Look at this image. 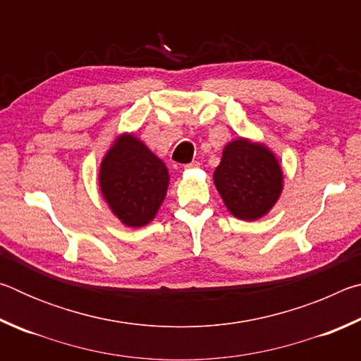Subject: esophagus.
<instances>
[{
  "mask_svg": "<svg viewBox=\"0 0 361 361\" xmlns=\"http://www.w3.org/2000/svg\"><path fill=\"white\" fill-rule=\"evenodd\" d=\"M200 167V164L197 162V161H192L191 164H186V166H185V169L186 170H191V169H199Z\"/></svg>",
  "mask_w": 361,
  "mask_h": 361,
  "instance_id": "esophagus-1",
  "label": "esophagus"
}]
</instances>
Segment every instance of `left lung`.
<instances>
[{
	"label": "left lung",
	"instance_id": "left-lung-1",
	"mask_svg": "<svg viewBox=\"0 0 361 361\" xmlns=\"http://www.w3.org/2000/svg\"><path fill=\"white\" fill-rule=\"evenodd\" d=\"M213 180L226 209L245 221L264 216L283 188L282 167L274 152L247 138L226 145Z\"/></svg>",
	"mask_w": 361,
	"mask_h": 361
}]
</instances>
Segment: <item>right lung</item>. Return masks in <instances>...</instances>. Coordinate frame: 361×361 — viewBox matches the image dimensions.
Returning <instances> with one entry per match:
<instances>
[{
  "label": "right lung",
  "instance_id": "obj_1",
  "mask_svg": "<svg viewBox=\"0 0 361 361\" xmlns=\"http://www.w3.org/2000/svg\"><path fill=\"white\" fill-rule=\"evenodd\" d=\"M100 191L109 209L129 228L152 221L169 188V170L135 135L116 138L100 166Z\"/></svg>",
  "mask_w": 361,
  "mask_h": 361
}]
</instances>
